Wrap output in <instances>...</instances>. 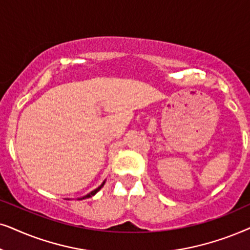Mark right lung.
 <instances>
[{
    "label": "right lung",
    "instance_id": "right-lung-1",
    "mask_svg": "<svg viewBox=\"0 0 250 250\" xmlns=\"http://www.w3.org/2000/svg\"><path fill=\"white\" fill-rule=\"evenodd\" d=\"M104 184H105V182H103V184H102L101 186H99V188H96V189H94V191H92V192H90V193H89V194H86V195H84V197L80 198V199H79V200H82V199H88V198H91V197H92V195H95V194H96V193H97V192L99 191V189H101V188H103V186H104Z\"/></svg>",
    "mask_w": 250,
    "mask_h": 250
}]
</instances>
